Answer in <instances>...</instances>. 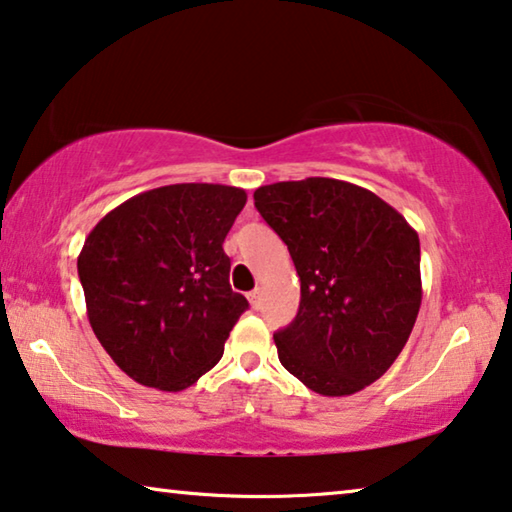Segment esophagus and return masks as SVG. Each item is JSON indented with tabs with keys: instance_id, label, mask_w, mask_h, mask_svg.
Instances as JSON below:
<instances>
[{
	"instance_id": "1",
	"label": "esophagus",
	"mask_w": 512,
	"mask_h": 512,
	"mask_svg": "<svg viewBox=\"0 0 512 512\" xmlns=\"http://www.w3.org/2000/svg\"><path fill=\"white\" fill-rule=\"evenodd\" d=\"M249 297V304L254 306V309H258V306H261V290H251V293L247 295Z\"/></svg>"
}]
</instances>
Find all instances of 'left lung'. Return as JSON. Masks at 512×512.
<instances>
[{"mask_svg":"<svg viewBox=\"0 0 512 512\" xmlns=\"http://www.w3.org/2000/svg\"><path fill=\"white\" fill-rule=\"evenodd\" d=\"M254 203L302 281L300 311L274 334L283 368L320 396L380 380L419 316V235L380 196L336 178L263 185Z\"/></svg>","mask_w":512,"mask_h":512,"instance_id":"1","label":"left lung"}]
</instances>
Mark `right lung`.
<instances>
[{
  "label": "right lung",
  "mask_w": 512,
  "mask_h": 512,
  "mask_svg": "<svg viewBox=\"0 0 512 512\" xmlns=\"http://www.w3.org/2000/svg\"><path fill=\"white\" fill-rule=\"evenodd\" d=\"M247 203L231 185L178 183L109 210L77 256L86 316L132 380L183 391L224 355L249 309L229 283L224 238Z\"/></svg>",
  "instance_id": "1"
}]
</instances>
